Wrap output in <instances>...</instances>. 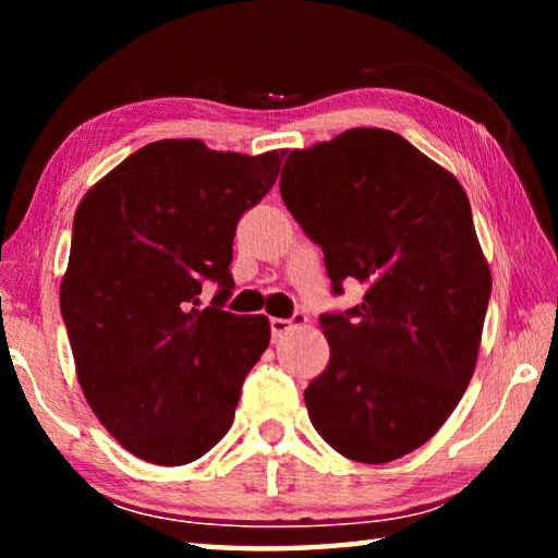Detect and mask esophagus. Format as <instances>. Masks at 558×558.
Returning a JSON list of instances; mask_svg holds the SVG:
<instances>
[{"instance_id": "obj_1", "label": "esophagus", "mask_w": 558, "mask_h": 558, "mask_svg": "<svg viewBox=\"0 0 558 558\" xmlns=\"http://www.w3.org/2000/svg\"><path fill=\"white\" fill-rule=\"evenodd\" d=\"M307 323V315L305 313H300V310H295V313H292V317L290 319H286V317H272L270 319V332H272V337H282L288 332L290 327H298V325H305Z\"/></svg>"}]
</instances>
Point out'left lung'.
Wrapping results in <instances>:
<instances>
[{"instance_id":"obj_1","label":"left lung","mask_w":558,"mask_h":558,"mask_svg":"<svg viewBox=\"0 0 558 558\" xmlns=\"http://www.w3.org/2000/svg\"><path fill=\"white\" fill-rule=\"evenodd\" d=\"M288 211L325 253L332 292L362 305L319 315L327 369L310 381V421L356 462H389L436 436L465 393L493 290L468 194L391 130L354 128L292 149Z\"/></svg>"}]
</instances>
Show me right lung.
Masks as SVG:
<instances>
[{"mask_svg":"<svg viewBox=\"0 0 558 558\" xmlns=\"http://www.w3.org/2000/svg\"><path fill=\"white\" fill-rule=\"evenodd\" d=\"M282 157L159 140L78 204L61 315L86 401L132 456L186 465L231 428L270 342L268 317L223 310L235 223L276 184Z\"/></svg>","mask_w":558,"mask_h":558,"instance_id":"right-lung-1","label":"right lung"}]
</instances>
